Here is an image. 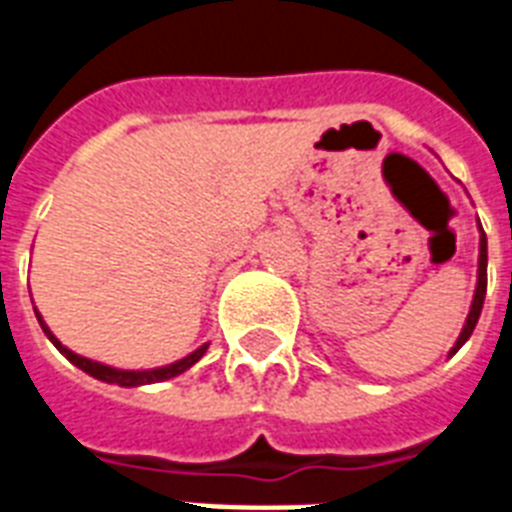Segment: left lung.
Returning <instances> with one entry per match:
<instances>
[{
	"mask_svg": "<svg viewBox=\"0 0 512 512\" xmlns=\"http://www.w3.org/2000/svg\"><path fill=\"white\" fill-rule=\"evenodd\" d=\"M484 297H486V233L481 231V257H478V287H476V297H473V305H470L468 321H465V327H462L460 337L454 342V348L449 350V356L457 353V350L468 342V337L473 335V329L478 324V316H481V308H484Z\"/></svg>",
	"mask_w": 512,
	"mask_h": 512,
	"instance_id": "left-lung-1",
	"label": "left lung"
}]
</instances>
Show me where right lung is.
<instances>
[{
    "label": "right lung",
    "instance_id": "add662e5",
    "mask_svg": "<svg viewBox=\"0 0 512 512\" xmlns=\"http://www.w3.org/2000/svg\"><path fill=\"white\" fill-rule=\"evenodd\" d=\"M36 319H39V324H42L44 335L50 337L52 345L63 353V356L71 361L74 366H79L82 372L92 374L95 380H103V382H114V385H122V388H138V385H151V382H164L170 380V377H177V374H183L185 369H191L196 361H199L204 353H207V345H201L199 350H193L191 356H185L183 361H175V364L170 366H162V369H148V372H124V369H114V366H106V364H98V361H90V358L84 356H76L74 350L63 348L58 342V337L52 335L50 329H47V324L42 321V316L36 313Z\"/></svg>",
    "mask_w": 512,
    "mask_h": 512
}]
</instances>
